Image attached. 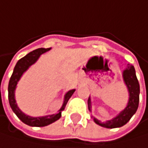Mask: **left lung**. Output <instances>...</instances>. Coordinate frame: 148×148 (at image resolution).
<instances>
[{"label":"left lung","mask_w":148,"mask_h":148,"mask_svg":"<svg viewBox=\"0 0 148 148\" xmlns=\"http://www.w3.org/2000/svg\"><path fill=\"white\" fill-rule=\"evenodd\" d=\"M123 80L125 84L127 85V88L130 93V99L128 102V106L126 108L122 111L113 120L107 121L106 123H101L98 119L94 118V122L102 127L106 128H119L125 125L132 117V115L136 113L138 107V102H139V83L138 81V78L136 76V72L133 66L128 64L127 68L123 71ZM88 107L89 110L90 111L91 108V103L90 99H88Z\"/></svg>","instance_id":"1"}]
</instances>
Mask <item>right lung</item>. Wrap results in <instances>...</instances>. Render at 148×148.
<instances>
[{"label": "right lung", "instance_id": "obj_1", "mask_svg": "<svg viewBox=\"0 0 148 148\" xmlns=\"http://www.w3.org/2000/svg\"><path fill=\"white\" fill-rule=\"evenodd\" d=\"M49 49H50V48H49V49L40 48V49L33 50V51H31L30 53H28L24 58H20L18 61L16 65L15 66L13 73H12V75H11V77L10 79V82H9V87H8L9 102H10L11 109L16 114V115L18 116L24 123L29 125V126L44 127V126H47V125H49L50 123L56 122L57 120H58V119L61 117V112L65 109L67 101L69 100V99L71 98V96L73 95V93L75 92V90H71L66 94L63 106H62V107L59 109V111H58V113L57 114L48 115V116H43V117H31L29 115L25 114L18 108V106H16V100H15V89H16V83H18V82L19 81L21 75H23V73L25 71H26L30 66H32L34 63H35L36 60L39 58V57L41 56L42 53L48 51V50H49Z\"/></svg>", "mask_w": 148, "mask_h": 148}]
</instances>
